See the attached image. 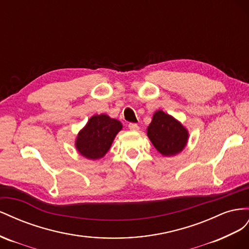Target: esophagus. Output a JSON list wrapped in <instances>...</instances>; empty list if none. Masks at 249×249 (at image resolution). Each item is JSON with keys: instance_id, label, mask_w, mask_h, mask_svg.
Instances as JSON below:
<instances>
[{"instance_id": "esophagus-1", "label": "esophagus", "mask_w": 249, "mask_h": 249, "mask_svg": "<svg viewBox=\"0 0 249 249\" xmlns=\"http://www.w3.org/2000/svg\"><path fill=\"white\" fill-rule=\"evenodd\" d=\"M128 128L131 130V131H139V129H140V127H139V125L138 124H134V123H130L129 125H128Z\"/></svg>"}]
</instances>
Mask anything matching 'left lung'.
Wrapping results in <instances>:
<instances>
[{"mask_svg":"<svg viewBox=\"0 0 249 249\" xmlns=\"http://www.w3.org/2000/svg\"><path fill=\"white\" fill-rule=\"evenodd\" d=\"M147 136L161 155L174 156L187 146L189 131L178 120L160 109L153 113Z\"/></svg>","mask_w":249,"mask_h":249,"instance_id":"obj_1","label":"left lung"}]
</instances>
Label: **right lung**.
Masks as SVG:
<instances>
[{
    "label": "right lung",
    "mask_w": 249,
    "mask_h": 249,
    "mask_svg": "<svg viewBox=\"0 0 249 249\" xmlns=\"http://www.w3.org/2000/svg\"><path fill=\"white\" fill-rule=\"evenodd\" d=\"M122 128L123 125L119 120L104 113L90 117L88 123L78 132L75 141L77 151L88 160L102 159Z\"/></svg>",
    "instance_id": "right-lung-1"
}]
</instances>
